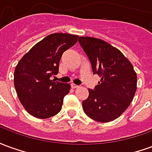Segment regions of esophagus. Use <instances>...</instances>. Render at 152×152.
<instances>
[{"mask_svg":"<svg viewBox=\"0 0 152 152\" xmlns=\"http://www.w3.org/2000/svg\"><path fill=\"white\" fill-rule=\"evenodd\" d=\"M71 86H72V89H76V88H78V87H79L77 85L74 84V83H72V84H71Z\"/></svg>","mask_w":152,"mask_h":152,"instance_id":"esophagus-1","label":"esophagus"}]
</instances>
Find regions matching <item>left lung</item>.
<instances>
[{
	"label": "left lung",
	"instance_id": "8db88e82",
	"mask_svg": "<svg viewBox=\"0 0 152 152\" xmlns=\"http://www.w3.org/2000/svg\"><path fill=\"white\" fill-rule=\"evenodd\" d=\"M80 46L91 63L93 73L101 81L89 89L82 102L84 112L99 122L118 118L128 108L137 89V74L121 51L98 38L80 37Z\"/></svg>",
	"mask_w": 152,
	"mask_h": 152
}]
</instances>
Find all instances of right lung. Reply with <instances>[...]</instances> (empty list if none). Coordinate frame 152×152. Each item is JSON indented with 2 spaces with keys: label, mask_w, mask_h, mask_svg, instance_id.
<instances>
[{
  "label": "right lung",
  "mask_w": 152,
  "mask_h": 152,
  "mask_svg": "<svg viewBox=\"0 0 152 152\" xmlns=\"http://www.w3.org/2000/svg\"><path fill=\"white\" fill-rule=\"evenodd\" d=\"M78 36L53 33L35 45L15 67V87L26 111L40 119L53 116L61 111L69 84L51 80L58 73L63 53L76 43Z\"/></svg>",
  "instance_id": "add662e5"
}]
</instances>
